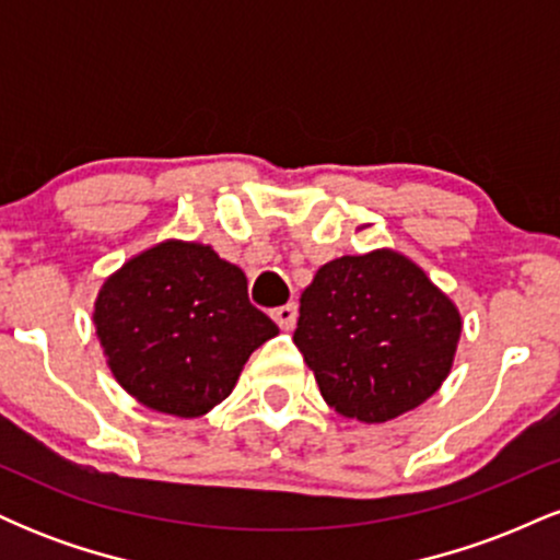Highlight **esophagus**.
Listing matches in <instances>:
<instances>
[{
  "mask_svg": "<svg viewBox=\"0 0 560 560\" xmlns=\"http://www.w3.org/2000/svg\"><path fill=\"white\" fill-rule=\"evenodd\" d=\"M271 318L279 324V329H294V324H298V305L294 302H289V305H281L276 307L271 313Z\"/></svg>",
  "mask_w": 560,
  "mask_h": 560,
  "instance_id": "34e87169",
  "label": "esophagus"
}]
</instances>
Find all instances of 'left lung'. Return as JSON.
Masks as SVG:
<instances>
[{
    "mask_svg": "<svg viewBox=\"0 0 560 560\" xmlns=\"http://www.w3.org/2000/svg\"><path fill=\"white\" fill-rule=\"evenodd\" d=\"M460 331L458 305L419 262L382 247L318 268L300 294L294 345L331 408L384 423L442 387Z\"/></svg>",
    "mask_w": 560,
    "mask_h": 560,
    "instance_id": "8db88e82",
    "label": "left lung"
}]
</instances>
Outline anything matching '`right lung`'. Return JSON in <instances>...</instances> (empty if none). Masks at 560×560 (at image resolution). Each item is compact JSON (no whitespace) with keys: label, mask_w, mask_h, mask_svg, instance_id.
Returning <instances> with one entry per match:
<instances>
[{"label":"right lung","mask_w":560,"mask_h":560,"mask_svg":"<svg viewBox=\"0 0 560 560\" xmlns=\"http://www.w3.org/2000/svg\"><path fill=\"white\" fill-rule=\"evenodd\" d=\"M94 329L115 382L144 408L199 419L279 334L249 305L247 276L210 244L163 240L102 281Z\"/></svg>","instance_id":"add662e5"}]
</instances>
